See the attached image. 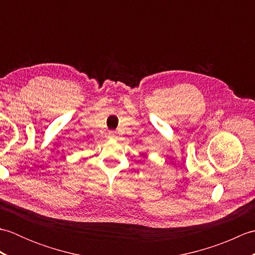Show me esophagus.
Here are the masks:
<instances>
[{
	"label": "esophagus",
	"instance_id": "obj_1",
	"mask_svg": "<svg viewBox=\"0 0 255 255\" xmlns=\"http://www.w3.org/2000/svg\"><path fill=\"white\" fill-rule=\"evenodd\" d=\"M108 136H110L111 138H115L116 137V131H110V132H108Z\"/></svg>",
	"mask_w": 255,
	"mask_h": 255
}]
</instances>
